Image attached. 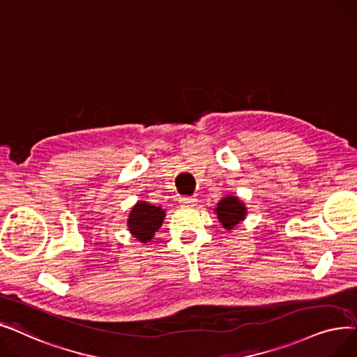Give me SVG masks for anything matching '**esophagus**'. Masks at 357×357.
<instances>
[{
	"label": "esophagus",
	"instance_id": "34e87169",
	"mask_svg": "<svg viewBox=\"0 0 357 357\" xmlns=\"http://www.w3.org/2000/svg\"><path fill=\"white\" fill-rule=\"evenodd\" d=\"M180 202L183 203L184 206H195L197 199H196V197H192V196H185V197H181Z\"/></svg>",
	"mask_w": 357,
	"mask_h": 357
}]
</instances>
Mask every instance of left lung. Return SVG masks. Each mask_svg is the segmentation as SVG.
<instances>
[{
  "mask_svg": "<svg viewBox=\"0 0 357 357\" xmlns=\"http://www.w3.org/2000/svg\"><path fill=\"white\" fill-rule=\"evenodd\" d=\"M215 213L225 229H232L245 219V203L236 196H227L215 208Z\"/></svg>",
  "mask_w": 357,
  "mask_h": 357,
  "instance_id": "1",
  "label": "left lung"
}]
</instances>
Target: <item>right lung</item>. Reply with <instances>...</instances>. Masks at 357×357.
Returning a JSON list of instances; mask_svg holds the SVG:
<instances>
[{
    "mask_svg": "<svg viewBox=\"0 0 357 357\" xmlns=\"http://www.w3.org/2000/svg\"><path fill=\"white\" fill-rule=\"evenodd\" d=\"M165 211L146 202H138L129 213L128 228L141 243H148L162 225Z\"/></svg>",
    "mask_w": 357,
    "mask_h": 357,
    "instance_id": "1",
    "label": "right lung"
}]
</instances>
